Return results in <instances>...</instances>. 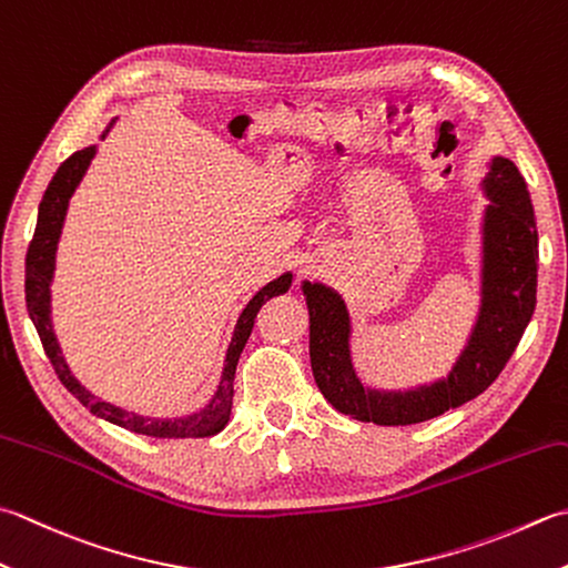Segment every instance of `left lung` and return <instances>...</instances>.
<instances>
[{
	"label": "left lung",
	"instance_id": "obj_1",
	"mask_svg": "<svg viewBox=\"0 0 568 568\" xmlns=\"http://www.w3.org/2000/svg\"><path fill=\"white\" fill-rule=\"evenodd\" d=\"M483 192L490 204L483 216L480 310L446 379L406 392L364 386L352 364V320L342 295L322 283H303L310 364L322 396L339 414L376 426L420 424L480 396L505 369L537 307L539 239L527 182L515 162L495 158Z\"/></svg>",
	"mask_w": 568,
	"mask_h": 568
}]
</instances>
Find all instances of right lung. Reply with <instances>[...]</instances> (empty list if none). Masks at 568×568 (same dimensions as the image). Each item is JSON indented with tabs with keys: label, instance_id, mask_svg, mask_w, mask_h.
<instances>
[{
	"label": "right lung",
	"instance_id": "1",
	"mask_svg": "<svg viewBox=\"0 0 568 568\" xmlns=\"http://www.w3.org/2000/svg\"><path fill=\"white\" fill-rule=\"evenodd\" d=\"M113 118L110 125L103 130L100 140H105L110 128L115 125ZM95 144L91 148H83L73 152L69 160H65L59 170H55L53 180L49 182L47 192H43V199L39 204V219H37V231H33V239L29 243L27 251V310L29 317L37 327L43 352L51 359L55 374H59L61 384L69 388V392L81 402L85 408H91V414L98 418H105L110 424L128 428L132 433H142V436H154V438H206V436H216L219 430H224L231 416V402H233V376H236V364L243 347L251 337L253 329V320L258 315L261 305L265 300H271L273 295H283L287 287L293 283V273H283L277 275L275 281L268 285H263L258 293H255L248 305L243 307V313L236 320V327H233V337L226 349V359H224V372H221V382L216 386L211 402L199 408L196 414H189L182 418H150V416H140L132 414V410H125L120 406H113L103 402V398L93 396L88 388L75 379L71 374L69 364H65L59 339H55L53 332V322H51V283H53V271H55V251H59V239L63 231V221H65V211H69V202L73 192L81 184L83 174L91 166V160L95 158Z\"/></svg>",
	"mask_w": 568,
	"mask_h": 568
}]
</instances>
